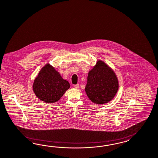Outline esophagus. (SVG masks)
<instances>
[{
  "label": "esophagus",
  "instance_id": "34e87169",
  "mask_svg": "<svg viewBox=\"0 0 158 158\" xmlns=\"http://www.w3.org/2000/svg\"><path fill=\"white\" fill-rule=\"evenodd\" d=\"M74 87H75V88H76V89H78V88L79 87V84L75 85H74Z\"/></svg>",
  "mask_w": 158,
  "mask_h": 158
}]
</instances>
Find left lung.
I'll use <instances>...</instances> for the list:
<instances>
[{"label":"left lung","instance_id":"1","mask_svg":"<svg viewBox=\"0 0 158 158\" xmlns=\"http://www.w3.org/2000/svg\"><path fill=\"white\" fill-rule=\"evenodd\" d=\"M118 79L114 72L102 61L89 72L85 91L90 100L102 104L114 98L118 90Z\"/></svg>","mask_w":158,"mask_h":158}]
</instances>
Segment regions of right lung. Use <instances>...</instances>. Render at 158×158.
<instances>
[{"label":"right lung","mask_w":158,"mask_h":158,"mask_svg":"<svg viewBox=\"0 0 158 158\" xmlns=\"http://www.w3.org/2000/svg\"><path fill=\"white\" fill-rule=\"evenodd\" d=\"M70 87L68 81L50 64H46L39 73L33 85L34 93L40 100L47 103L60 99Z\"/></svg>","instance_id":"obj_1"}]
</instances>
